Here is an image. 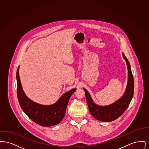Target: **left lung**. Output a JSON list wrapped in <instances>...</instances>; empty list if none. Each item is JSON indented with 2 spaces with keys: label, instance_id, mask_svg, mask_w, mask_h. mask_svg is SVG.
I'll list each match as a JSON object with an SVG mask.
<instances>
[{
  "label": "left lung",
  "instance_id": "obj_1",
  "mask_svg": "<svg viewBox=\"0 0 149 149\" xmlns=\"http://www.w3.org/2000/svg\"><path fill=\"white\" fill-rule=\"evenodd\" d=\"M122 54L127 66L128 81L126 91L121 98L111 104L100 106L94 102L89 93L84 88L89 112L94 118L97 120L111 122L117 119L125 112L132 99L134 92V77L127 58L123 52Z\"/></svg>",
  "mask_w": 149,
  "mask_h": 149
}]
</instances>
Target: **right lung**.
<instances>
[{
	"label": "right lung",
	"mask_w": 149,
	"mask_h": 149,
	"mask_svg": "<svg viewBox=\"0 0 149 149\" xmlns=\"http://www.w3.org/2000/svg\"><path fill=\"white\" fill-rule=\"evenodd\" d=\"M19 66L17 71V97L22 109L34 122L43 127H50L60 123L64 118L66 107L71 95L76 88L65 93L53 104L42 105L28 98L24 92L19 75Z\"/></svg>",
	"instance_id": "right-lung-1"
}]
</instances>
